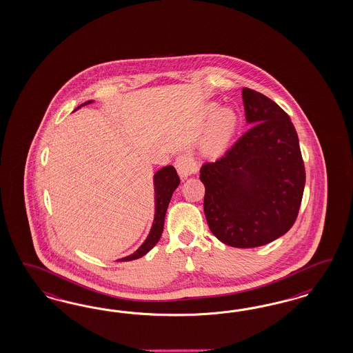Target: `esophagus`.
<instances>
[{"label": "esophagus", "mask_w": 353, "mask_h": 353, "mask_svg": "<svg viewBox=\"0 0 353 353\" xmlns=\"http://www.w3.org/2000/svg\"><path fill=\"white\" fill-rule=\"evenodd\" d=\"M174 167L181 177H188L198 172V163L189 152L177 157V159L174 161Z\"/></svg>", "instance_id": "esophagus-1"}]
</instances>
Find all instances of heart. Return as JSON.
I'll list each match as a JSON object with an SVG mask.
<instances>
[{"instance_id":"b5f03b06","label":"heart","mask_w":353,"mask_h":353,"mask_svg":"<svg viewBox=\"0 0 353 353\" xmlns=\"http://www.w3.org/2000/svg\"><path fill=\"white\" fill-rule=\"evenodd\" d=\"M216 105L212 103L208 106V111H214ZM236 127V115L229 107H223L216 111L214 118L210 123L208 133L205 139V150L208 152L217 154L223 151L234 133Z\"/></svg>"}]
</instances>
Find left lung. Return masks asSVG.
I'll use <instances>...</instances> for the list:
<instances>
[{
	"mask_svg": "<svg viewBox=\"0 0 353 353\" xmlns=\"http://www.w3.org/2000/svg\"><path fill=\"white\" fill-rule=\"evenodd\" d=\"M246 133L201 168L204 214L217 239L238 248L264 246L294 225L305 185L299 139L289 115L243 88Z\"/></svg>",
	"mask_w": 353,
	"mask_h": 353,
	"instance_id": "obj_1",
	"label": "left lung"
}]
</instances>
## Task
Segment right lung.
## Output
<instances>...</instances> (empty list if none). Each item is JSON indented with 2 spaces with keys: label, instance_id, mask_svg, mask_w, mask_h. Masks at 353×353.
<instances>
[{
  "label": "right lung",
  "instance_id": "add662e5",
  "mask_svg": "<svg viewBox=\"0 0 353 353\" xmlns=\"http://www.w3.org/2000/svg\"><path fill=\"white\" fill-rule=\"evenodd\" d=\"M93 102L94 101H88V102H84L83 105H80L77 108L89 105V103H93ZM179 185H180V177L174 170V167H172V165H165L154 174L155 214H154V221L151 225L149 235L145 239V242L139 247V250L136 252H133L129 256L119 259L117 261H130V260L139 259V257L146 255L150 250L159 242L161 233H163V228H164V219H165V214H167V208H168V204L171 202L172 194L177 189Z\"/></svg>",
  "mask_w": 353,
  "mask_h": 353
}]
</instances>
